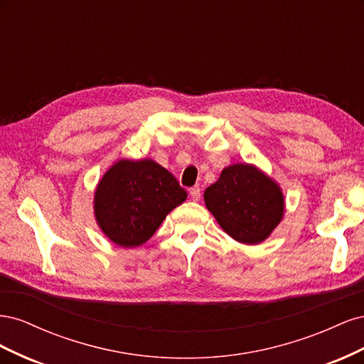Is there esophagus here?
Returning <instances> with one entry per match:
<instances>
[{
    "instance_id": "1",
    "label": "esophagus",
    "mask_w": 364,
    "mask_h": 364,
    "mask_svg": "<svg viewBox=\"0 0 364 364\" xmlns=\"http://www.w3.org/2000/svg\"><path fill=\"white\" fill-rule=\"evenodd\" d=\"M190 196H191V199L194 202H199L200 200V188H199V186H193V188L190 190Z\"/></svg>"
}]
</instances>
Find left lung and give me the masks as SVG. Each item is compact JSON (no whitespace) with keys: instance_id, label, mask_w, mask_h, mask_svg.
Segmentation results:
<instances>
[{"instance_id":"8db88e82","label":"left lung","mask_w":364,"mask_h":364,"mask_svg":"<svg viewBox=\"0 0 364 364\" xmlns=\"http://www.w3.org/2000/svg\"><path fill=\"white\" fill-rule=\"evenodd\" d=\"M205 205L225 232L238 243L259 245L285 213L281 186L252 164H232L203 194Z\"/></svg>"}]
</instances>
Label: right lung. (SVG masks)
<instances>
[{
  "mask_svg": "<svg viewBox=\"0 0 364 364\" xmlns=\"http://www.w3.org/2000/svg\"><path fill=\"white\" fill-rule=\"evenodd\" d=\"M186 196L174 176L153 159H119L97 183L94 215L112 243L138 247Z\"/></svg>",
  "mask_w": 364,
  "mask_h": 364,
  "instance_id": "right-lung-1",
  "label": "right lung"
}]
</instances>
